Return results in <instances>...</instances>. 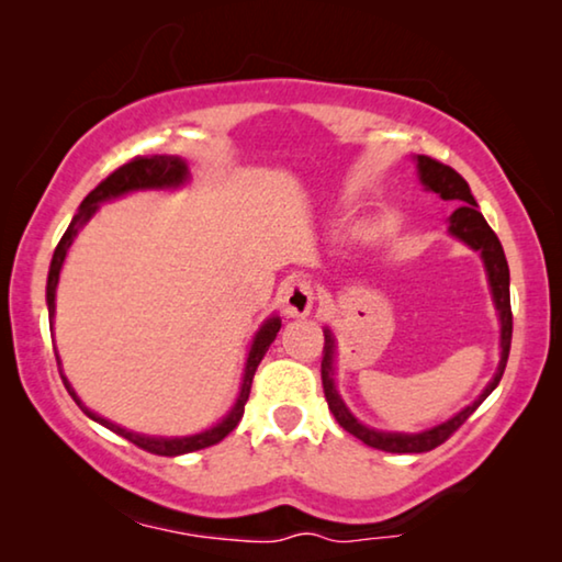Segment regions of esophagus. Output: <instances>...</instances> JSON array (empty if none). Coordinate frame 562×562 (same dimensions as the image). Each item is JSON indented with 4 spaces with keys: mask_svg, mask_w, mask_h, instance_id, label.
Here are the masks:
<instances>
[{
    "mask_svg": "<svg viewBox=\"0 0 562 562\" xmlns=\"http://www.w3.org/2000/svg\"><path fill=\"white\" fill-rule=\"evenodd\" d=\"M281 296L283 312H286L289 317H306V314L312 312L314 289L304 276H291V279H286V283L281 286Z\"/></svg>",
    "mask_w": 562,
    "mask_h": 562,
    "instance_id": "34e87169",
    "label": "esophagus"
}]
</instances>
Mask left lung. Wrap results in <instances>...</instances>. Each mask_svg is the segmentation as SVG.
<instances>
[{
	"label": "left lung",
	"mask_w": 562,
	"mask_h": 562,
	"mask_svg": "<svg viewBox=\"0 0 562 562\" xmlns=\"http://www.w3.org/2000/svg\"><path fill=\"white\" fill-rule=\"evenodd\" d=\"M417 168L422 176V183L427 189H432L435 194H440L445 202H458L460 206L450 214V233L460 237V240L471 245L473 250L481 252L483 263H486L488 271V281H491V291H494V302L498 310V317H502V363H498V371L494 375V381L488 383L486 391L479 396V402H473L471 406H465L463 412L456 414V417L442 422L427 432L419 435H396V432H375V429H368L360 425V422L352 417V414L345 409L342 398L337 396L335 391V379H333V335L329 329L325 333V358H322V389H325V398L329 412L335 414L337 425L342 429H348L352 437L363 440L368 448L375 450H386V452H429L435 450L437 445H442L445 440H450L452 435L458 432V427L471 417V414L479 409L483 398H486L491 391L498 386L502 381L506 360H509V348H512V302H509V263H506L504 248L498 243V237L494 229L488 227V222L483 220V214L479 212V204L471 194V187L468 181L460 176L456 168L440 164V160L429 158V156H419L417 158Z\"/></svg>",
	"instance_id": "left-lung-1"
}]
</instances>
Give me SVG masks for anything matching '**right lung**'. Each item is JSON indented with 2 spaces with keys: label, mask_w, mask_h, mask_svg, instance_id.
Segmentation results:
<instances>
[{
  "label": "right lung",
  "mask_w": 562,
  "mask_h": 562,
  "mask_svg": "<svg viewBox=\"0 0 562 562\" xmlns=\"http://www.w3.org/2000/svg\"><path fill=\"white\" fill-rule=\"evenodd\" d=\"M187 179V164H183L181 158H173V156H135L130 158L125 166L114 168V171L106 176L104 181L97 183L94 191H89V196L83 199L79 212L74 214L71 225L60 237V243L56 245V252H53V260H50V271H48V289H45V299H48V317L53 319V312H56V286H58V276H60V266H64V258L68 248H71L74 237L79 229L83 227V222H87L91 214H94L97 204L104 202V199H112V196H120L125 194V191H133V189H156V187H179V183ZM281 329V319L273 317L268 319L263 327H260V333L256 335V340H252V348H250V356H248V366H245V379H243V389H240V396H237V404L233 406V412L227 414L225 419L220 422L217 427L206 429L202 435H194V437H181V440H158V437H143V435H135V432H127V429H122L117 425H112V422H106L102 417H97L94 412H89L87 406L79 402V396L74 394V389L68 386L66 375L60 373V360H58V373L60 379H64V386L68 389V394L74 396V402L81 406L83 414H89L91 419L99 422V425H104L106 429H112V432H117L130 440L137 448L153 452V456H166V458H173V456H183V452H194V450H204V448H212V445H217L225 440V437L233 432V429L240 425L243 414H245V404H248V396H250V386H252V375H256L260 360L271 348V342L276 340V333ZM56 350V348H53Z\"/></svg>",
  "instance_id": "1"
}]
</instances>
